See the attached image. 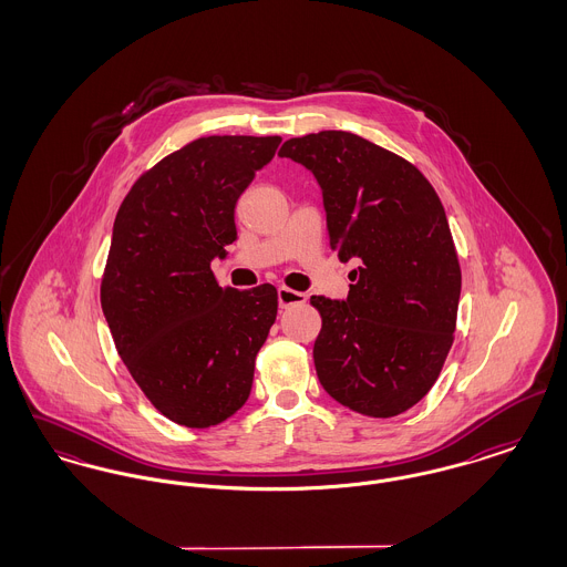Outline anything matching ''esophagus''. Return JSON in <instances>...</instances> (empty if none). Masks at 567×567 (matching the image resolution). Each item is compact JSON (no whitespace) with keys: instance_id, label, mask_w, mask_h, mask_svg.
I'll return each mask as SVG.
<instances>
[{"instance_id":"1","label":"esophagus","mask_w":567,"mask_h":567,"mask_svg":"<svg viewBox=\"0 0 567 567\" xmlns=\"http://www.w3.org/2000/svg\"><path fill=\"white\" fill-rule=\"evenodd\" d=\"M306 293L301 291H293V289H287V287H280L278 289V306L280 308H289V306H296V303H306Z\"/></svg>"}]
</instances>
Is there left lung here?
Listing matches in <instances>:
<instances>
[{"label": "left lung", "instance_id": "left-lung-1", "mask_svg": "<svg viewBox=\"0 0 567 567\" xmlns=\"http://www.w3.org/2000/svg\"><path fill=\"white\" fill-rule=\"evenodd\" d=\"M278 155L315 174L329 246L359 264L347 299L310 297L323 319L317 377L359 414H402L430 393L455 340L461 270L444 206L412 163L351 132L291 137Z\"/></svg>", "mask_w": 567, "mask_h": 567}]
</instances>
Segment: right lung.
I'll list each match as a JSON object with an SVG mask.
<instances>
[{
  "mask_svg": "<svg viewBox=\"0 0 567 567\" xmlns=\"http://www.w3.org/2000/svg\"><path fill=\"white\" fill-rule=\"evenodd\" d=\"M280 140H193L144 172L114 218L102 278L114 347L151 404L190 430L243 408L276 321L271 285L218 287L210 261L236 243L238 197Z\"/></svg>",
  "mask_w": 567,
  "mask_h": 567,
  "instance_id": "right-lung-1",
  "label": "right lung"
}]
</instances>
